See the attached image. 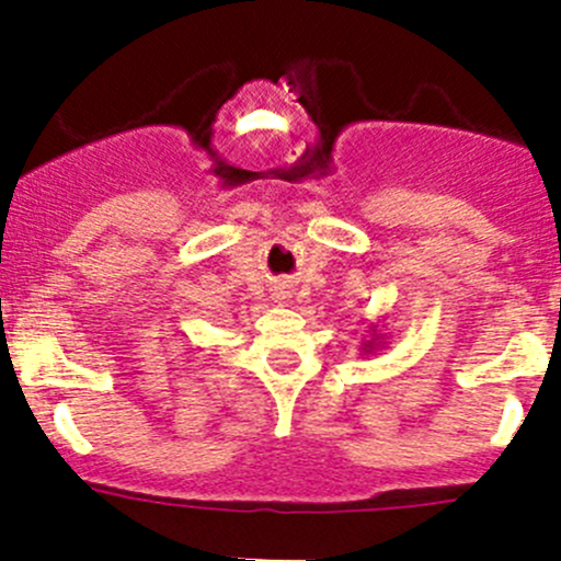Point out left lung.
<instances>
[{
	"label": "left lung",
	"instance_id": "obj_1",
	"mask_svg": "<svg viewBox=\"0 0 561 561\" xmlns=\"http://www.w3.org/2000/svg\"><path fill=\"white\" fill-rule=\"evenodd\" d=\"M375 329H378V325H369V331H373V340H364L362 342V351L364 353H373V351H378V347H383L386 345V336H380V334H375Z\"/></svg>",
	"mask_w": 561,
	"mask_h": 561
}]
</instances>
